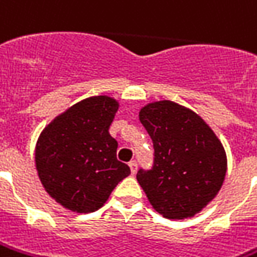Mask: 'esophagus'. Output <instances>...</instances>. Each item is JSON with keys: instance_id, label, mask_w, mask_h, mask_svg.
Here are the masks:
<instances>
[{"instance_id": "obj_1", "label": "esophagus", "mask_w": 257, "mask_h": 257, "mask_svg": "<svg viewBox=\"0 0 257 257\" xmlns=\"http://www.w3.org/2000/svg\"><path fill=\"white\" fill-rule=\"evenodd\" d=\"M129 167H131V173H132V174H135V173L138 172V163H136L135 160L129 162Z\"/></svg>"}]
</instances>
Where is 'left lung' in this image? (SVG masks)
<instances>
[{"label":"left lung","mask_w":257,"mask_h":257,"mask_svg":"<svg viewBox=\"0 0 257 257\" xmlns=\"http://www.w3.org/2000/svg\"><path fill=\"white\" fill-rule=\"evenodd\" d=\"M139 119L153 142L155 158L136 179L152 207L173 219L195 215L222 187V143L201 116L173 101L143 106Z\"/></svg>","instance_id":"1"}]
</instances>
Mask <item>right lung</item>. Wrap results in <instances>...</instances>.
Returning <instances> with one entry per match:
<instances>
[{
	"label": "right lung",
	"instance_id": "1",
	"mask_svg": "<svg viewBox=\"0 0 257 257\" xmlns=\"http://www.w3.org/2000/svg\"><path fill=\"white\" fill-rule=\"evenodd\" d=\"M118 102L98 95L83 99L49 123L38 139L36 170L48 194L64 208L94 212L131 174L116 159L108 129Z\"/></svg>",
	"mask_w": 257,
	"mask_h": 257
}]
</instances>
